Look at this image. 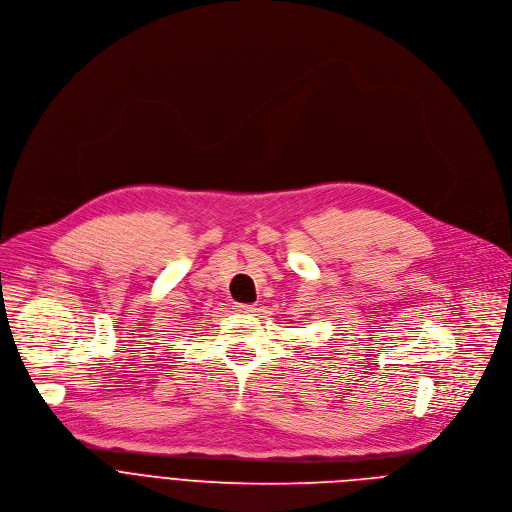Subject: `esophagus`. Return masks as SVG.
<instances>
[{
	"label": "esophagus",
	"instance_id": "esophagus-1",
	"mask_svg": "<svg viewBox=\"0 0 512 512\" xmlns=\"http://www.w3.org/2000/svg\"><path fill=\"white\" fill-rule=\"evenodd\" d=\"M233 307H235V311H239V313H251V311L255 309V307L249 305V303H235Z\"/></svg>",
	"mask_w": 512,
	"mask_h": 512
}]
</instances>
